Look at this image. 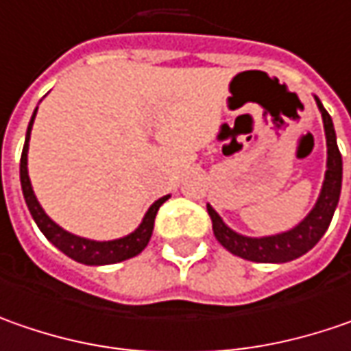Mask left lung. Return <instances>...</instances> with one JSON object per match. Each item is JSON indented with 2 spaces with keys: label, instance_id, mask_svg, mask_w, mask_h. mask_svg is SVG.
Masks as SVG:
<instances>
[{
  "label": "left lung",
  "instance_id": "8db88e82",
  "mask_svg": "<svg viewBox=\"0 0 351 351\" xmlns=\"http://www.w3.org/2000/svg\"><path fill=\"white\" fill-rule=\"evenodd\" d=\"M314 99L322 114L328 157L324 182H322V189L318 194V200L313 206V210L304 216V220H300L295 228L281 232V234L252 237L232 230L226 221L221 220L220 214L208 204V214L212 218V230H214L216 239L228 252L241 257V259L255 261V263H287V261H293L306 252H311L320 241V237L326 234L332 216L336 212L338 200H340V191H342V155H340V149L336 143V131H334L332 117L324 110L322 101L316 96Z\"/></svg>",
  "mask_w": 351,
  "mask_h": 351
}]
</instances>
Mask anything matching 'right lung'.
Here are the masks:
<instances>
[{"label":"right lung","mask_w":351,"mask_h":351,"mask_svg":"<svg viewBox=\"0 0 351 351\" xmlns=\"http://www.w3.org/2000/svg\"><path fill=\"white\" fill-rule=\"evenodd\" d=\"M35 115H37V110L33 112V117H31L29 128H27V135H25L19 176H21V191H23L25 204L29 208V212H31L33 220L38 226V230L45 234V237L53 243L54 247H58L64 255H69L70 259H74L78 263H84V265H112V263H119V261H125V259L139 255L145 250L149 239H151L153 226H155V216H157L159 208L165 200L171 198V194L162 196V198L155 200L153 204L149 206L141 223L128 236L110 239V241H96V239H88V237L70 234V232L60 228L56 221H53L47 216V212L43 210V206L38 204L37 196H35L33 186H31L29 169H27V153H29V139H31Z\"/></svg>","instance_id":"right-lung-1"}]
</instances>
